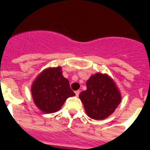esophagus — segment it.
I'll return each instance as SVG.
<instances>
[{
    "instance_id": "obj_1",
    "label": "esophagus",
    "mask_w": 150,
    "mask_h": 150,
    "mask_svg": "<svg viewBox=\"0 0 150 150\" xmlns=\"http://www.w3.org/2000/svg\"><path fill=\"white\" fill-rule=\"evenodd\" d=\"M75 95H76V96H79V93H80V91L79 90H77V91H75Z\"/></svg>"
}]
</instances>
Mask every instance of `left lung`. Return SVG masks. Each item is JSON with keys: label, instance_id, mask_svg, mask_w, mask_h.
Instances as JSON below:
<instances>
[{"label": "left lung", "instance_id": "left-lung-1", "mask_svg": "<svg viewBox=\"0 0 150 150\" xmlns=\"http://www.w3.org/2000/svg\"><path fill=\"white\" fill-rule=\"evenodd\" d=\"M87 89L79 94L87 115L95 120L107 118L121 103V96L111 78L96 73L86 82Z\"/></svg>", "mask_w": 150, "mask_h": 150}]
</instances>
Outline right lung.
Returning a JSON list of instances; mask_svg holds the SVG:
<instances>
[{
  "label": "right lung",
  "mask_w": 150,
  "mask_h": 150,
  "mask_svg": "<svg viewBox=\"0 0 150 150\" xmlns=\"http://www.w3.org/2000/svg\"><path fill=\"white\" fill-rule=\"evenodd\" d=\"M31 93L36 107L46 114L59 110L68 97L75 95L61 67L43 70L32 85Z\"/></svg>",
  "instance_id": "1"
}]
</instances>
